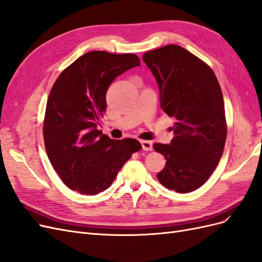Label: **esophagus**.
Here are the masks:
<instances>
[{
    "label": "esophagus",
    "instance_id": "obj_1",
    "mask_svg": "<svg viewBox=\"0 0 262 262\" xmlns=\"http://www.w3.org/2000/svg\"><path fill=\"white\" fill-rule=\"evenodd\" d=\"M141 145H142V149H144V150H152L153 149V143L149 141H141Z\"/></svg>",
    "mask_w": 262,
    "mask_h": 262
}]
</instances>
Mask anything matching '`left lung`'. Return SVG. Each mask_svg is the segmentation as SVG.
Returning <instances> with one entry per match:
<instances>
[{
  "label": "left lung",
  "mask_w": 262,
  "mask_h": 262,
  "mask_svg": "<svg viewBox=\"0 0 262 262\" xmlns=\"http://www.w3.org/2000/svg\"><path fill=\"white\" fill-rule=\"evenodd\" d=\"M143 61L154 75L162 109L176 119L169 144L155 143L166 165L161 184L186 193L201 187L217 166L226 140L223 95L212 69L180 46L145 52Z\"/></svg>",
  "instance_id": "1"
}]
</instances>
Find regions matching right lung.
Instances as JSON below:
<instances>
[{"label":"right lung","instance_id":"obj_1","mask_svg":"<svg viewBox=\"0 0 262 262\" xmlns=\"http://www.w3.org/2000/svg\"><path fill=\"white\" fill-rule=\"evenodd\" d=\"M140 64L133 53L91 51L53 84L46 108L45 146L52 167L74 191L86 195L104 191L142 148L136 139L113 140L98 130L108 87L117 76Z\"/></svg>","mask_w":262,"mask_h":262}]
</instances>
